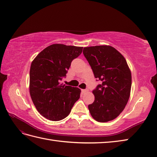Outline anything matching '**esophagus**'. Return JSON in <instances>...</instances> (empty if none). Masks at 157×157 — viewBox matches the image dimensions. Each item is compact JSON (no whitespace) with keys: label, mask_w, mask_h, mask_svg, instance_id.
<instances>
[{"label":"esophagus","mask_w":157,"mask_h":157,"mask_svg":"<svg viewBox=\"0 0 157 157\" xmlns=\"http://www.w3.org/2000/svg\"><path fill=\"white\" fill-rule=\"evenodd\" d=\"M81 91L82 93H86V92H88V89H82Z\"/></svg>","instance_id":"34e87169"}]
</instances>
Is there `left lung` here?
Here are the masks:
<instances>
[{
  "instance_id": "1",
  "label": "left lung",
  "mask_w": 157,
  "mask_h": 157,
  "mask_svg": "<svg viewBox=\"0 0 157 157\" xmlns=\"http://www.w3.org/2000/svg\"><path fill=\"white\" fill-rule=\"evenodd\" d=\"M83 54L97 81L101 84L93 90L95 101L88 107L91 116L99 122L114 120L128 101L132 75L126 59L110 46L86 47Z\"/></svg>"
}]
</instances>
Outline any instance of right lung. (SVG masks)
I'll list each match as a JSON object with an SVG mask.
<instances>
[{
	"mask_svg": "<svg viewBox=\"0 0 157 157\" xmlns=\"http://www.w3.org/2000/svg\"><path fill=\"white\" fill-rule=\"evenodd\" d=\"M83 47L56 44L41 51L31 62L29 93L41 116L52 121L67 117L81 90L60 84L72 61L82 53Z\"/></svg>",
	"mask_w": 157,
	"mask_h": 157,
	"instance_id": "1",
	"label": "right lung"
}]
</instances>
